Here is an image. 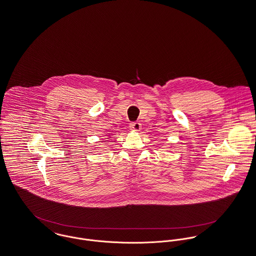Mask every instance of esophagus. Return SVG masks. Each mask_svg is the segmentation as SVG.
<instances>
[{
	"label": "esophagus",
	"mask_w": 256,
	"mask_h": 256,
	"mask_svg": "<svg viewBox=\"0 0 256 256\" xmlns=\"http://www.w3.org/2000/svg\"><path fill=\"white\" fill-rule=\"evenodd\" d=\"M130 128L134 132H139L141 130V124L139 122H132L130 124Z\"/></svg>",
	"instance_id": "34e87169"
}]
</instances>
